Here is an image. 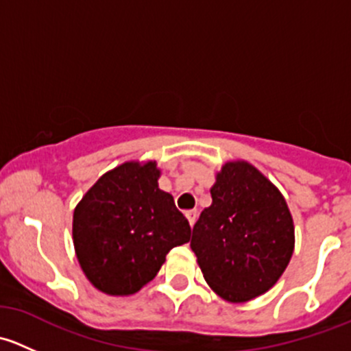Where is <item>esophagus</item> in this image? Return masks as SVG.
<instances>
[{
	"label": "esophagus",
	"instance_id": "obj_1",
	"mask_svg": "<svg viewBox=\"0 0 351 351\" xmlns=\"http://www.w3.org/2000/svg\"><path fill=\"white\" fill-rule=\"evenodd\" d=\"M185 217L189 219V224L193 226V224H195V221H197V210H186Z\"/></svg>",
	"mask_w": 351,
	"mask_h": 351
}]
</instances>
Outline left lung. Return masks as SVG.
<instances>
[{
	"label": "left lung",
	"instance_id": "left-lung-1",
	"mask_svg": "<svg viewBox=\"0 0 351 351\" xmlns=\"http://www.w3.org/2000/svg\"><path fill=\"white\" fill-rule=\"evenodd\" d=\"M210 195L190 247L219 297L247 302L268 292L285 271L295 246L292 214L280 190L244 159L222 165Z\"/></svg>",
	"mask_w": 351,
	"mask_h": 351
}]
</instances>
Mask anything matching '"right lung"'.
Returning <instances> with one entry per match:
<instances>
[{
	"mask_svg": "<svg viewBox=\"0 0 351 351\" xmlns=\"http://www.w3.org/2000/svg\"><path fill=\"white\" fill-rule=\"evenodd\" d=\"M156 161H125L104 173L77 202L73 243L83 274L113 297L132 295L158 275L169 250L192 229L158 185Z\"/></svg>",
	"mask_w": 351,
	"mask_h": 351,
	"instance_id": "add662e5",
	"label": "right lung"
}]
</instances>
